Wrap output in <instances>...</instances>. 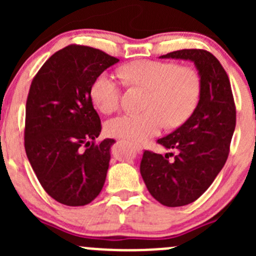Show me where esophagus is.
I'll return each instance as SVG.
<instances>
[{
    "instance_id": "34e87169",
    "label": "esophagus",
    "mask_w": 256,
    "mask_h": 256,
    "mask_svg": "<svg viewBox=\"0 0 256 256\" xmlns=\"http://www.w3.org/2000/svg\"><path fill=\"white\" fill-rule=\"evenodd\" d=\"M131 147L134 148V151L138 152V154H140L141 151H142V146H141L140 144H136V142H131Z\"/></svg>"
}]
</instances>
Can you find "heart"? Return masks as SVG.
Listing matches in <instances>:
<instances>
[{
	"label": "heart",
	"mask_w": 256,
	"mask_h": 256,
	"mask_svg": "<svg viewBox=\"0 0 256 256\" xmlns=\"http://www.w3.org/2000/svg\"><path fill=\"white\" fill-rule=\"evenodd\" d=\"M120 76L126 84L148 89V94L144 104V112L122 114L106 124V132L112 138L147 140L158 135L166 124L171 128L180 125L200 102L202 82L192 66L141 59L124 66ZM120 95V84L106 72L100 73L90 86L92 102L104 114L118 109Z\"/></svg>",
	"instance_id": "b5f03b06"
}]
</instances>
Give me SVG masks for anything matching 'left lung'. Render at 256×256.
<instances>
[{
  "instance_id": "1",
  "label": "left lung",
  "mask_w": 256,
  "mask_h": 256,
  "mask_svg": "<svg viewBox=\"0 0 256 256\" xmlns=\"http://www.w3.org/2000/svg\"><path fill=\"white\" fill-rule=\"evenodd\" d=\"M161 58L194 62L202 82L200 102L183 125L157 142L174 154L144 151L140 172L152 197L167 207L197 200L226 164L236 122L228 74L204 49H180Z\"/></svg>"
}]
</instances>
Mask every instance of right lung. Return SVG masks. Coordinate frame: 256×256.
Listing matches in <instances>:
<instances>
[{
  "label": "right lung",
  "instance_id": "add662e5",
  "mask_svg": "<svg viewBox=\"0 0 256 256\" xmlns=\"http://www.w3.org/2000/svg\"><path fill=\"white\" fill-rule=\"evenodd\" d=\"M118 62L100 49L70 44L56 52L32 80L26 102V154L43 190L62 204H89L102 190L115 141L95 142L102 121L90 86Z\"/></svg>",
  "mask_w": 256,
  "mask_h": 256
}]
</instances>
